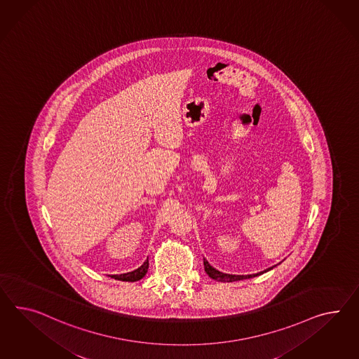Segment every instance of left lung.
Wrapping results in <instances>:
<instances>
[{"label":"left lung","mask_w":359,"mask_h":359,"mask_svg":"<svg viewBox=\"0 0 359 359\" xmlns=\"http://www.w3.org/2000/svg\"><path fill=\"white\" fill-rule=\"evenodd\" d=\"M203 262H204V271H205V273L211 277V278H213V280L221 281V283H233V281H239V280H246V278H251V277L259 276V275H263L264 272H268V271L273 269V266H269V268H266L264 271H262V272H259V273H254V275H229V273H224V272L217 271L216 268H213V266L207 262V259H203ZM278 264H280V263H278Z\"/></svg>","instance_id":"1"}]
</instances>
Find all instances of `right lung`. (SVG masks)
Here are the masks:
<instances>
[{"instance_id":"right-lung-1","label":"right lung","mask_w":359,"mask_h":359,"mask_svg":"<svg viewBox=\"0 0 359 359\" xmlns=\"http://www.w3.org/2000/svg\"><path fill=\"white\" fill-rule=\"evenodd\" d=\"M148 257L147 260L142 264V266L137 268L135 271H131V272H128V273H122V275H111V277H113L114 280H120V281H130V283H134V281H138L140 278H143V277L146 276V273H147L148 271Z\"/></svg>"}]
</instances>
